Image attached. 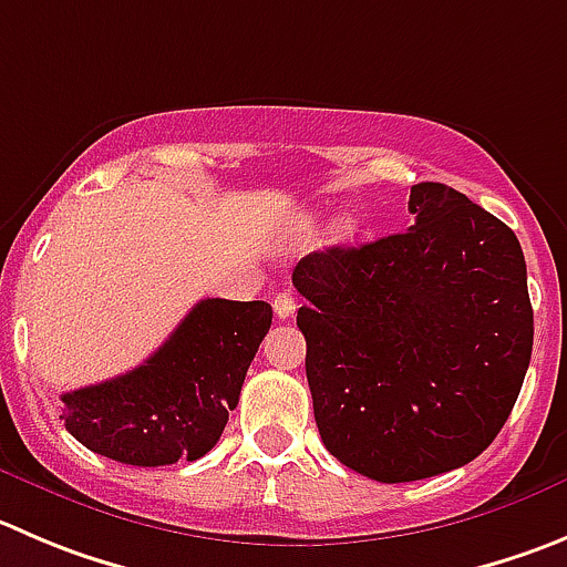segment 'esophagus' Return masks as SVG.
I'll use <instances>...</instances> for the list:
<instances>
[{
    "mask_svg": "<svg viewBox=\"0 0 567 567\" xmlns=\"http://www.w3.org/2000/svg\"><path fill=\"white\" fill-rule=\"evenodd\" d=\"M272 311L278 320H289L298 311V300H295L292 292H278L272 300Z\"/></svg>",
    "mask_w": 567,
    "mask_h": 567,
    "instance_id": "1",
    "label": "esophagus"
}]
</instances>
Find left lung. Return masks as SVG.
<instances>
[{
  "label": "left lung",
  "instance_id": "8db88e82",
  "mask_svg": "<svg viewBox=\"0 0 567 567\" xmlns=\"http://www.w3.org/2000/svg\"><path fill=\"white\" fill-rule=\"evenodd\" d=\"M414 225L300 258L306 379L326 449L384 484L476 460L529 370L535 315L517 236L442 183L409 194Z\"/></svg>",
  "mask_w": 567,
  "mask_h": 567
}]
</instances>
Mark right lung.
I'll return each mask as SVG.
<instances>
[{"label":"right lung","mask_w":567,"mask_h":567,"mask_svg":"<svg viewBox=\"0 0 567 567\" xmlns=\"http://www.w3.org/2000/svg\"><path fill=\"white\" fill-rule=\"evenodd\" d=\"M269 322L272 309L264 300H199L136 370L63 392L66 431L94 454L125 465L206 456L239 403Z\"/></svg>","instance_id":"obj_1"}]
</instances>
